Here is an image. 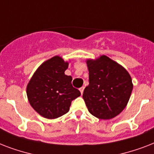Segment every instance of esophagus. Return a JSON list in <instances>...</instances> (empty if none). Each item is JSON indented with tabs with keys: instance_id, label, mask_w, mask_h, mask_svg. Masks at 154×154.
<instances>
[{
	"instance_id": "obj_1",
	"label": "esophagus",
	"mask_w": 154,
	"mask_h": 154,
	"mask_svg": "<svg viewBox=\"0 0 154 154\" xmlns=\"http://www.w3.org/2000/svg\"><path fill=\"white\" fill-rule=\"evenodd\" d=\"M84 87H81V88H80L79 89V90H80V92H81V94H83V92H84Z\"/></svg>"
}]
</instances>
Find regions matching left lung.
I'll list each match as a JSON object with an SVG mask.
<instances>
[{"label":"left lung","mask_w":154,"mask_h":154,"mask_svg":"<svg viewBox=\"0 0 154 154\" xmlns=\"http://www.w3.org/2000/svg\"><path fill=\"white\" fill-rule=\"evenodd\" d=\"M89 84L83 93L88 110L94 117L111 119L118 115L129 101L133 83L129 72L106 56L88 60Z\"/></svg>","instance_id":"1"}]
</instances>
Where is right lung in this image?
Returning <instances> with one entry per match:
<instances>
[{"label": "right lung", "mask_w": 154, "mask_h": 154, "mask_svg": "<svg viewBox=\"0 0 154 154\" xmlns=\"http://www.w3.org/2000/svg\"><path fill=\"white\" fill-rule=\"evenodd\" d=\"M68 62L56 56L44 62L27 85L30 105L42 117L54 119L69 110L72 101L81 95L72 85V77L65 74Z\"/></svg>", "instance_id": "add662e5"}]
</instances>
